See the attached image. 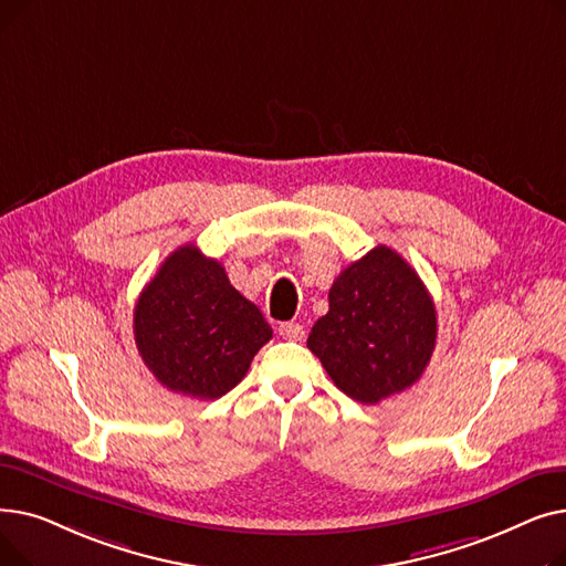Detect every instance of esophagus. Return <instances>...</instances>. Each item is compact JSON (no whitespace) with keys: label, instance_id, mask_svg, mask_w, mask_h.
I'll return each instance as SVG.
<instances>
[{"label":"esophagus","instance_id":"34e87169","mask_svg":"<svg viewBox=\"0 0 566 566\" xmlns=\"http://www.w3.org/2000/svg\"><path fill=\"white\" fill-rule=\"evenodd\" d=\"M277 333H280V337H284V339H293V342L303 339V335H305L303 325H301V323H295V321H284V323H280V325H277Z\"/></svg>","mask_w":566,"mask_h":566}]
</instances>
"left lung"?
<instances>
[{"label": "left lung", "mask_w": 566, "mask_h": 566, "mask_svg": "<svg viewBox=\"0 0 566 566\" xmlns=\"http://www.w3.org/2000/svg\"><path fill=\"white\" fill-rule=\"evenodd\" d=\"M328 301L307 346L344 395L374 406L420 380L436 348V305L401 254L374 248L344 268Z\"/></svg>", "instance_id": "8db88e82"}]
</instances>
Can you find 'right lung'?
<instances>
[{"instance_id":"add662e5","label":"right lung","mask_w":566,"mask_h":566,"mask_svg":"<svg viewBox=\"0 0 566 566\" xmlns=\"http://www.w3.org/2000/svg\"><path fill=\"white\" fill-rule=\"evenodd\" d=\"M135 344L167 390L218 399L241 382L273 328L238 293L220 261L197 245L174 250L135 305Z\"/></svg>"}]
</instances>
